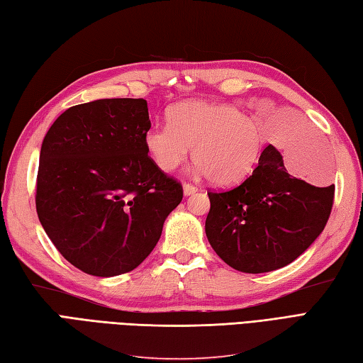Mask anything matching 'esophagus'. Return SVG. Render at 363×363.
I'll return each mask as SVG.
<instances>
[{
    "instance_id": "obj_1",
    "label": "esophagus",
    "mask_w": 363,
    "mask_h": 363,
    "mask_svg": "<svg viewBox=\"0 0 363 363\" xmlns=\"http://www.w3.org/2000/svg\"><path fill=\"white\" fill-rule=\"evenodd\" d=\"M182 189H184L185 196H190V195H193V193L198 191V187H195V185H191V184H184Z\"/></svg>"
}]
</instances>
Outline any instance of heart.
<instances>
[{
	"label": "heart",
	"instance_id": "1",
	"mask_svg": "<svg viewBox=\"0 0 363 363\" xmlns=\"http://www.w3.org/2000/svg\"><path fill=\"white\" fill-rule=\"evenodd\" d=\"M143 143L159 170H176L191 148L199 173L216 185H233L255 170L266 140L238 106L185 100L170 108L168 123L150 126Z\"/></svg>",
	"mask_w": 363,
	"mask_h": 363
}]
</instances>
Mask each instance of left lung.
I'll return each mask as SVG.
<instances>
[{"label":"left lung","mask_w":363,"mask_h":363,"mask_svg":"<svg viewBox=\"0 0 363 363\" xmlns=\"http://www.w3.org/2000/svg\"><path fill=\"white\" fill-rule=\"evenodd\" d=\"M206 235L224 263L246 274L292 263L323 232L334 202L326 187L292 176L283 156L267 145L255 170L237 187L208 191Z\"/></svg>","instance_id":"1"}]
</instances>
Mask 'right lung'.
Listing matches in <instances>:
<instances>
[{
  "instance_id": "right-lung-1",
  "label": "right lung",
  "mask_w": 363,
  "mask_h": 363,
  "mask_svg": "<svg viewBox=\"0 0 363 363\" xmlns=\"http://www.w3.org/2000/svg\"><path fill=\"white\" fill-rule=\"evenodd\" d=\"M150 126L147 100L100 99L66 109L43 139L38 220L57 250L85 274L136 269L182 201V185L148 156Z\"/></svg>"
}]
</instances>
